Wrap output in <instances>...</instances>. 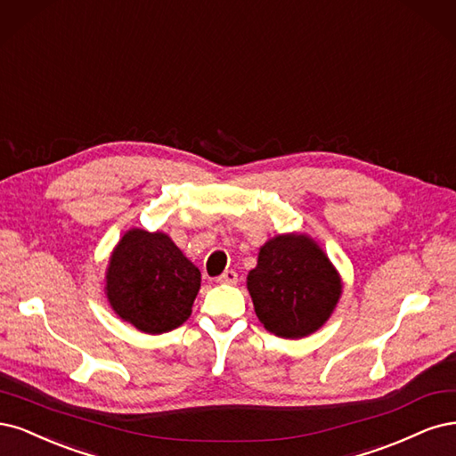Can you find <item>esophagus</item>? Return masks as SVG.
<instances>
[{"mask_svg": "<svg viewBox=\"0 0 456 456\" xmlns=\"http://www.w3.org/2000/svg\"><path fill=\"white\" fill-rule=\"evenodd\" d=\"M237 281H239V274L234 271H225L222 276H217L219 284H237Z\"/></svg>", "mask_w": 456, "mask_h": 456, "instance_id": "34e87169", "label": "esophagus"}]
</instances>
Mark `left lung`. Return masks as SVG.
<instances>
[{"mask_svg":"<svg viewBox=\"0 0 456 456\" xmlns=\"http://www.w3.org/2000/svg\"><path fill=\"white\" fill-rule=\"evenodd\" d=\"M246 286L263 328L282 339H303L333 314L343 278L306 232H284L259 248Z\"/></svg>","mask_w":456,"mask_h":456,"instance_id":"8db88e82","label":"left lung"}]
</instances>
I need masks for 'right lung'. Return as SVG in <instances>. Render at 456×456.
Wrapping results in <instances>:
<instances>
[{
    "instance_id": "add662e5",
    "label": "right lung",
    "mask_w": 456,
    "mask_h": 456,
    "mask_svg": "<svg viewBox=\"0 0 456 456\" xmlns=\"http://www.w3.org/2000/svg\"><path fill=\"white\" fill-rule=\"evenodd\" d=\"M200 289V271L163 231L132 227L108 261L104 293L113 313L142 333L180 328Z\"/></svg>"
}]
</instances>
